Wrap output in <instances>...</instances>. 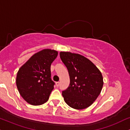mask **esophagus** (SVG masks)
<instances>
[{"label": "esophagus", "mask_w": 130, "mask_h": 130, "mask_svg": "<svg viewBox=\"0 0 130 130\" xmlns=\"http://www.w3.org/2000/svg\"><path fill=\"white\" fill-rule=\"evenodd\" d=\"M55 84H56V86H57V87H58V86H60V82H56Z\"/></svg>", "instance_id": "esophagus-1"}]
</instances>
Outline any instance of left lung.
I'll list each match as a JSON object with an SVG mask.
<instances>
[{
    "instance_id": "1",
    "label": "left lung",
    "mask_w": 130,
    "mask_h": 130,
    "mask_svg": "<svg viewBox=\"0 0 130 130\" xmlns=\"http://www.w3.org/2000/svg\"><path fill=\"white\" fill-rule=\"evenodd\" d=\"M60 58L68 68L70 85L62 95L69 106L77 110L87 108L101 92L102 73L90 60L75 53L60 52Z\"/></svg>"
}]
</instances>
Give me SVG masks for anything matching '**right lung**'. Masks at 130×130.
<instances>
[{
  "instance_id": "obj_1",
  "label": "right lung",
  "mask_w": 130,
  "mask_h": 130,
  "mask_svg": "<svg viewBox=\"0 0 130 130\" xmlns=\"http://www.w3.org/2000/svg\"><path fill=\"white\" fill-rule=\"evenodd\" d=\"M58 51L44 49L32 56L17 72L16 85L25 101L32 105L45 103L54 89L51 66Z\"/></svg>"
}]
</instances>
